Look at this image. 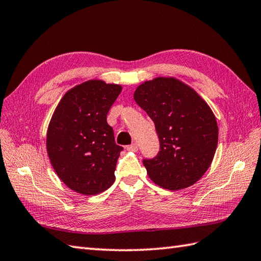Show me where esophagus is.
Here are the masks:
<instances>
[{
  "mask_svg": "<svg viewBox=\"0 0 261 261\" xmlns=\"http://www.w3.org/2000/svg\"><path fill=\"white\" fill-rule=\"evenodd\" d=\"M126 150H129V151H137L138 150V145L136 142H134L132 143V145H130V146H126Z\"/></svg>",
  "mask_w": 261,
  "mask_h": 261,
  "instance_id": "34e87169",
  "label": "esophagus"
}]
</instances>
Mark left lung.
Here are the masks:
<instances>
[{
    "mask_svg": "<svg viewBox=\"0 0 261 261\" xmlns=\"http://www.w3.org/2000/svg\"><path fill=\"white\" fill-rule=\"evenodd\" d=\"M135 101L153 121L159 152L143 159L154 184L177 191L201 178L212 163L219 129L206 102L184 83L171 77L145 82Z\"/></svg>",
    "mask_w": 261,
    "mask_h": 261,
    "instance_id": "8db88e82",
    "label": "left lung"
}]
</instances>
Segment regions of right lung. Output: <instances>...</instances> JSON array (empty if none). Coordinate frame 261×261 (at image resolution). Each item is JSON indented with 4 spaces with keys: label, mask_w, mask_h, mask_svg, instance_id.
Masks as SVG:
<instances>
[{
    "label": "right lung",
    "mask_w": 261,
    "mask_h": 261,
    "mask_svg": "<svg viewBox=\"0 0 261 261\" xmlns=\"http://www.w3.org/2000/svg\"><path fill=\"white\" fill-rule=\"evenodd\" d=\"M122 87L88 81L65 94L47 131V152L58 177L70 190L96 195L113 184L123 147L108 124L110 108Z\"/></svg>",
    "instance_id": "right-lung-1"
}]
</instances>
